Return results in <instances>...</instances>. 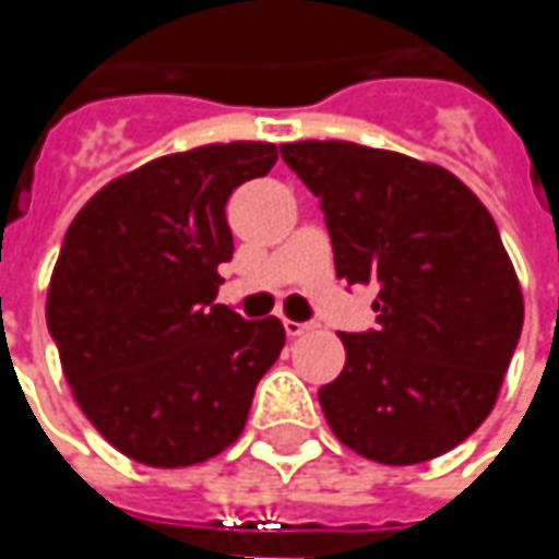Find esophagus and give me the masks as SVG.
Wrapping results in <instances>:
<instances>
[{
  "label": "esophagus",
  "mask_w": 559,
  "mask_h": 559,
  "mask_svg": "<svg viewBox=\"0 0 559 559\" xmlns=\"http://www.w3.org/2000/svg\"><path fill=\"white\" fill-rule=\"evenodd\" d=\"M283 330H286L289 338H298V335H305L308 330H311V323H295V320H286V323H283Z\"/></svg>",
  "instance_id": "obj_1"
}]
</instances>
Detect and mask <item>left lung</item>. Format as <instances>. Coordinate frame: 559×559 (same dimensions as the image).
Instances as JSON below:
<instances>
[{"label":"left lung","mask_w":559,"mask_h":559,"mask_svg":"<svg viewBox=\"0 0 559 559\" xmlns=\"http://www.w3.org/2000/svg\"><path fill=\"white\" fill-rule=\"evenodd\" d=\"M320 199L335 276L376 286L373 333H338L345 370L320 389L335 439L367 461L448 454L491 414L523 333V289L498 226L439 164L342 140L286 142Z\"/></svg>","instance_id":"left-lung-1"}]
</instances>
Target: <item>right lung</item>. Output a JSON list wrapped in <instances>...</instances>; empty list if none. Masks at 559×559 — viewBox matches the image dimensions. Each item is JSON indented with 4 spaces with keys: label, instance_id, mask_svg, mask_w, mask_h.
Listing matches in <instances>:
<instances>
[{
    "label": "right lung",
    "instance_id": "right-lung-1",
    "mask_svg": "<svg viewBox=\"0 0 559 559\" xmlns=\"http://www.w3.org/2000/svg\"><path fill=\"white\" fill-rule=\"evenodd\" d=\"M273 142H211L102 186L68 226L46 298L74 401L130 461L180 469L242 436L286 330L214 305L233 258L226 199Z\"/></svg>",
    "mask_w": 559,
    "mask_h": 559
}]
</instances>
